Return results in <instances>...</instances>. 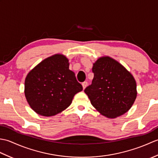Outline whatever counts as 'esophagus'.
<instances>
[{"label":"esophagus","mask_w":158,"mask_h":158,"mask_svg":"<svg viewBox=\"0 0 158 158\" xmlns=\"http://www.w3.org/2000/svg\"><path fill=\"white\" fill-rule=\"evenodd\" d=\"M87 85H88V82H87V81H84V82L82 83V86H83V89H85L87 87Z\"/></svg>","instance_id":"esophagus-1"}]
</instances>
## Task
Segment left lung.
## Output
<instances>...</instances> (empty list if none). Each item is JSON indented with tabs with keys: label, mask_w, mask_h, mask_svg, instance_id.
<instances>
[{
	"label": "left lung",
	"mask_w": 158,
	"mask_h": 158,
	"mask_svg": "<svg viewBox=\"0 0 158 158\" xmlns=\"http://www.w3.org/2000/svg\"><path fill=\"white\" fill-rule=\"evenodd\" d=\"M92 84L84 89L97 110L109 118L126 113L136 98L135 79L119 62L102 57L94 64Z\"/></svg>",
	"instance_id": "8db88e82"
}]
</instances>
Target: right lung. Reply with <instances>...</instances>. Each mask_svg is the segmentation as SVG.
Wrapping results in <instances>:
<instances>
[{
  "mask_svg": "<svg viewBox=\"0 0 158 158\" xmlns=\"http://www.w3.org/2000/svg\"><path fill=\"white\" fill-rule=\"evenodd\" d=\"M69 60L57 54L35 67L25 80V96L35 111L43 116L55 115L69 106L83 87L69 70Z\"/></svg>",
  "mask_w": 158,
  "mask_h": 158,
  "instance_id": "add662e5",
  "label": "right lung"
}]
</instances>
